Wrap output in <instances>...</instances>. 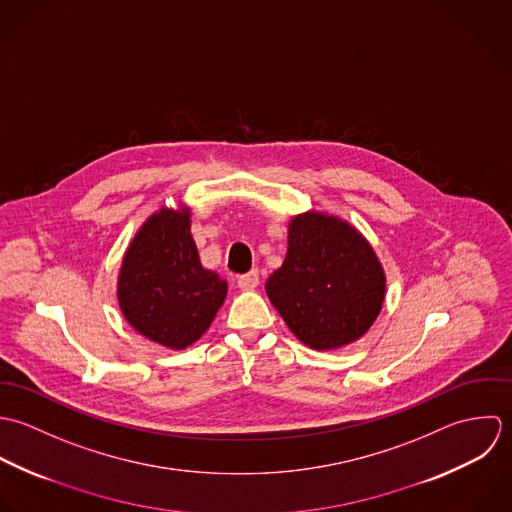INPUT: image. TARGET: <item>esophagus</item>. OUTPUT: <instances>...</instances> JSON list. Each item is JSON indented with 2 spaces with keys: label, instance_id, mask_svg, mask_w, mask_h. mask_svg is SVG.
<instances>
[{
  "label": "esophagus",
  "instance_id": "1",
  "mask_svg": "<svg viewBox=\"0 0 512 512\" xmlns=\"http://www.w3.org/2000/svg\"><path fill=\"white\" fill-rule=\"evenodd\" d=\"M257 285H259V273L257 271H249V273L237 277V287L241 291H253Z\"/></svg>",
  "mask_w": 512,
  "mask_h": 512
}]
</instances>
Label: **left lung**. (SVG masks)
<instances>
[{
	"label": "left lung",
	"instance_id": "8db88e82",
	"mask_svg": "<svg viewBox=\"0 0 512 512\" xmlns=\"http://www.w3.org/2000/svg\"><path fill=\"white\" fill-rule=\"evenodd\" d=\"M265 291L303 344L336 350L360 340L376 322L386 299V273L354 225L308 209L291 217L287 255Z\"/></svg>",
	"mask_w": 512,
	"mask_h": 512
}]
</instances>
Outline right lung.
<instances>
[{
  "instance_id": "add662e5",
  "label": "right lung",
  "mask_w": 512,
  "mask_h": 512,
  "mask_svg": "<svg viewBox=\"0 0 512 512\" xmlns=\"http://www.w3.org/2000/svg\"><path fill=\"white\" fill-rule=\"evenodd\" d=\"M190 217L186 204L154 211L132 237L116 281L128 324L170 350L198 342L227 297V281L200 261Z\"/></svg>"
}]
</instances>
